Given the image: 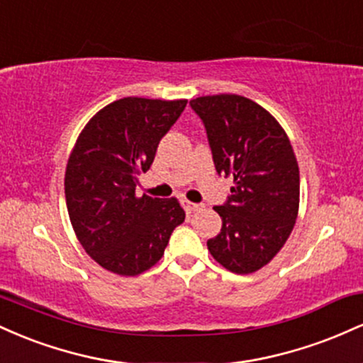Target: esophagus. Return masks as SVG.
Listing matches in <instances>:
<instances>
[{
	"label": "esophagus",
	"instance_id": "obj_1",
	"mask_svg": "<svg viewBox=\"0 0 363 363\" xmlns=\"http://www.w3.org/2000/svg\"><path fill=\"white\" fill-rule=\"evenodd\" d=\"M182 206H184L187 213H193V211L201 210V205H198V203H193V201H187V199H182Z\"/></svg>",
	"mask_w": 363,
	"mask_h": 363
}]
</instances>
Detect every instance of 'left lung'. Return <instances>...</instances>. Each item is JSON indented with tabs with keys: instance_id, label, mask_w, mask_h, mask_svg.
I'll list each match as a JSON object with an SVG mask.
<instances>
[{
	"instance_id": "1",
	"label": "left lung",
	"mask_w": 363,
	"mask_h": 363,
	"mask_svg": "<svg viewBox=\"0 0 363 363\" xmlns=\"http://www.w3.org/2000/svg\"><path fill=\"white\" fill-rule=\"evenodd\" d=\"M189 106L205 124L216 172L234 177L232 194L215 206L222 230L208 240V251L228 272L254 273L277 256L297 220L294 148L278 121L242 95H206Z\"/></svg>"
}]
</instances>
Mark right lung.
Segmentation results:
<instances>
[{
	"label": "right lung",
	"instance_id": "1",
	"mask_svg": "<svg viewBox=\"0 0 363 363\" xmlns=\"http://www.w3.org/2000/svg\"><path fill=\"white\" fill-rule=\"evenodd\" d=\"M186 104L119 99L99 111L78 136L66 165V206L83 249L107 272H147L184 222L176 198H138L135 191Z\"/></svg>",
	"mask_w": 363,
	"mask_h": 363
}]
</instances>
